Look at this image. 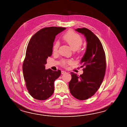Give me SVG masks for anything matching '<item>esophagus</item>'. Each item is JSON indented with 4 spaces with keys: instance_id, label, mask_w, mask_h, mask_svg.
<instances>
[{
    "instance_id": "1",
    "label": "esophagus",
    "mask_w": 127,
    "mask_h": 127,
    "mask_svg": "<svg viewBox=\"0 0 127 127\" xmlns=\"http://www.w3.org/2000/svg\"><path fill=\"white\" fill-rule=\"evenodd\" d=\"M65 73H66V72L65 71H64V70H62V74H65Z\"/></svg>"
}]
</instances>
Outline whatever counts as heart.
I'll return each instance as SVG.
<instances>
[{
  "label": "heart",
  "mask_w": 127,
  "mask_h": 127,
  "mask_svg": "<svg viewBox=\"0 0 127 127\" xmlns=\"http://www.w3.org/2000/svg\"><path fill=\"white\" fill-rule=\"evenodd\" d=\"M62 39L65 43L70 46V48L73 51H78V52H80V48L83 44V41L82 38L79 34L76 33L71 30H70L62 36ZM59 47V42H56L53 47V53H57ZM71 63V61L63 60L62 61V65L63 66H65L67 64H70Z\"/></svg>",
  "instance_id": "1"
}]
</instances>
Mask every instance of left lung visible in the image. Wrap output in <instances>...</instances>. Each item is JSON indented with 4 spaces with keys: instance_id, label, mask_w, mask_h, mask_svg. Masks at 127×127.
I'll use <instances>...</instances> for the list:
<instances>
[{
    "instance_id": "8db88e82",
    "label": "left lung",
    "mask_w": 127,
    "mask_h": 127,
    "mask_svg": "<svg viewBox=\"0 0 127 127\" xmlns=\"http://www.w3.org/2000/svg\"><path fill=\"white\" fill-rule=\"evenodd\" d=\"M75 31L84 34L87 47L80 63L83 74L80 76L71 72V80L69 83L70 92L75 98L84 100L95 93L104 80L106 70L105 54L98 37L89 29L78 28Z\"/></svg>"
}]
</instances>
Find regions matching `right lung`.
Here are the masks:
<instances>
[{
	"label": "right lung",
	"mask_w": 127,
	"mask_h": 127,
	"mask_svg": "<svg viewBox=\"0 0 127 127\" xmlns=\"http://www.w3.org/2000/svg\"><path fill=\"white\" fill-rule=\"evenodd\" d=\"M66 28L51 27L41 29L32 37L23 65V76L29 93L35 99L44 100L52 95L54 82L61 71L46 70L47 58L52 56L56 36Z\"/></svg>",
	"instance_id": "add662e5"
}]
</instances>
